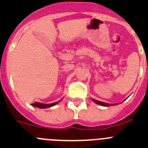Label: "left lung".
Returning <instances> with one entry per match:
<instances>
[{
    "mask_svg": "<svg viewBox=\"0 0 148 148\" xmlns=\"http://www.w3.org/2000/svg\"><path fill=\"white\" fill-rule=\"evenodd\" d=\"M93 101H94L95 103L98 104V105H100V106H106V107H108V106H110L111 104H108V103H106V102H100V101H98V100H96V99H91ZM115 105V104H114Z\"/></svg>",
    "mask_w": 148,
    "mask_h": 148,
    "instance_id": "1",
    "label": "left lung"
}]
</instances>
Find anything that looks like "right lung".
I'll use <instances>...</instances> for the list:
<instances>
[{"label":"right lung","mask_w":148,"mask_h":148,"mask_svg":"<svg viewBox=\"0 0 148 148\" xmlns=\"http://www.w3.org/2000/svg\"><path fill=\"white\" fill-rule=\"evenodd\" d=\"M61 100H62V99H60V100L58 101V102H54V103H51V104H42V103H40V102H34V103L32 104V106H34V107L40 108H50L51 107V106H55V105H57L58 102H60Z\"/></svg>","instance_id":"right-lung-1"}]
</instances>
